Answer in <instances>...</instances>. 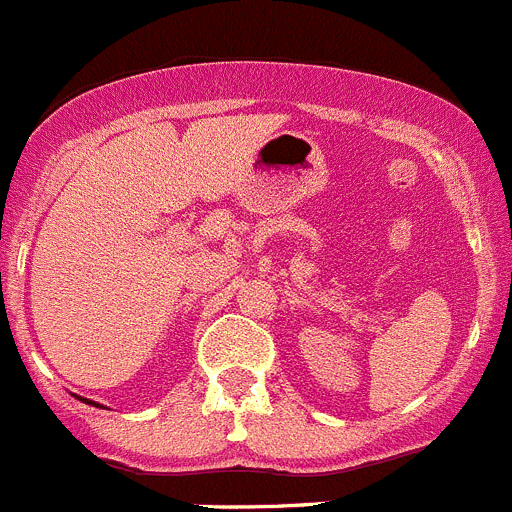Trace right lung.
<instances>
[{"mask_svg": "<svg viewBox=\"0 0 512 512\" xmlns=\"http://www.w3.org/2000/svg\"><path fill=\"white\" fill-rule=\"evenodd\" d=\"M77 398H79V395H77ZM79 400H82V403H87V405H97V408H102V405L94 403V400H87V398H79Z\"/></svg>", "mask_w": 512, "mask_h": 512, "instance_id": "right-lung-1", "label": "right lung"}]
</instances>
